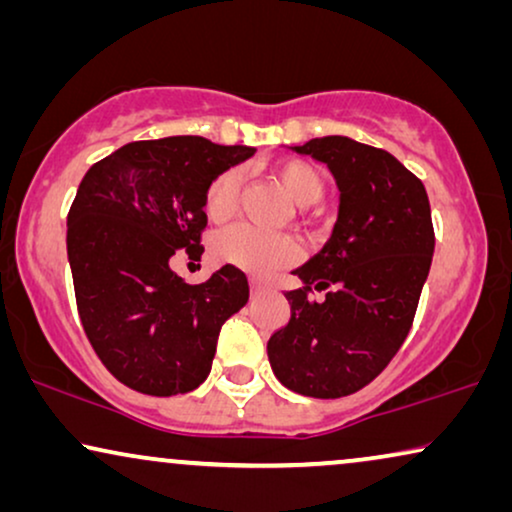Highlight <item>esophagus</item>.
<instances>
[{
    "mask_svg": "<svg viewBox=\"0 0 512 512\" xmlns=\"http://www.w3.org/2000/svg\"><path fill=\"white\" fill-rule=\"evenodd\" d=\"M249 286H251V296H258V293L263 291V282H261V279H256V277L249 279Z\"/></svg>",
    "mask_w": 512,
    "mask_h": 512,
    "instance_id": "obj_1",
    "label": "esophagus"
}]
</instances>
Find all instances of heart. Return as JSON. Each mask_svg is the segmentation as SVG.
<instances>
[{
	"label": "heart",
	"mask_w": 512,
	"mask_h": 512,
	"mask_svg": "<svg viewBox=\"0 0 512 512\" xmlns=\"http://www.w3.org/2000/svg\"><path fill=\"white\" fill-rule=\"evenodd\" d=\"M277 177L282 181L284 191L300 207L314 205L326 191V181L317 167L305 160H286L277 167ZM242 188V170L230 167L221 172L205 193V212L212 219H226L235 209L237 195ZM214 254L219 261L235 265L251 272V275H265V272L284 268L296 261L298 247L289 235L268 233V230L254 228L249 223H237L226 228L214 240Z\"/></svg>",
	"instance_id": "obj_1"
}]
</instances>
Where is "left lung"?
<instances>
[{
    "instance_id": "1",
    "label": "left lung",
    "mask_w": 512,
    "mask_h": 512,
    "mask_svg": "<svg viewBox=\"0 0 512 512\" xmlns=\"http://www.w3.org/2000/svg\"><path fill=\"white\" fill-rule=\"evenodd\" d=\"M291 149L331 170L340 207L331 240L293 270L303 289L284 293L291 317L270 335L268 359L286 389L340 398L373 382L408 338L436 247L429 195L389 151L349 137ZM310 285L327 300L307 299Z\"/></svg>"
}]
</instances>
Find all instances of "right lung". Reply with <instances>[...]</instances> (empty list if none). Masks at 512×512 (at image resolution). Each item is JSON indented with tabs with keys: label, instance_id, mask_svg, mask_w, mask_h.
<instances>
[{
	"label": "right lung",
	"instance_id": "obj_1",
	"mask_svg": "<svg viewBox=\"0 0 512 512\" xmlns=\"http://www.w3.org/2000/svg\"><path fill=\"white\" fill-rule=\"evenodd\" d=\"M251 146L179 135L132 142L86 172L67 216V258L79 317L95 354L125 387L149 396L198 389L219 331L249 300V282L223 265L186 284L170 268L202 254L207 186Z\"/></svg>",
	"mask_w": 512,
	"mask_h": 512
}]
</instances>
